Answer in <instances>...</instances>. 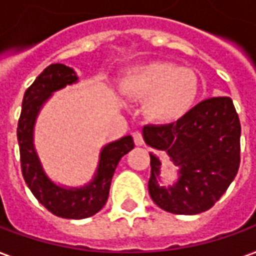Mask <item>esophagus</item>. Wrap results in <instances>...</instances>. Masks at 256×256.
<instances>
[{"mask_svg":"<svg viewBox=\"0 0 256 256\" xmlns=\"http://www.w3.org/2000/svg\"><path fill=\"white\" fill-rule=\"evenodd\" d=\"M133 138H134V143H136V146L144 144V140H143V136H142V133H140V132H134V133H133Z\"/></svg>","mask_w":256,"mask_h":256,"instance_id":"esophagus-1","label":"esophagus"}]
</instances>
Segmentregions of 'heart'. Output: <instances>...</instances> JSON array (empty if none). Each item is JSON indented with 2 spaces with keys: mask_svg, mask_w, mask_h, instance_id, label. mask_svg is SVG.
Listing matches in <instances>:
<instances>
[{
  "mask_svg": "<svg viewBox=\"0 0 256 256\" xmlns=\"http://www.w3.org/2000/svg\"><path fill=\"white\" fill-rule=\"evenodd\" d=\"M123 93L146 100V114L170 124L184 119L194 109L200 96L198 76L176 64L152 60L128 68L122 78Z\"/></svg>",
  "mask_w": 256,
  "mask_h": 256,
  "instance_id": "b5f03b06",
  "label": "heart"
}]
</instances>
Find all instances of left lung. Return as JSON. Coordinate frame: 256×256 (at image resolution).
Returning a JSON list of instances; mask_svg holds the SVG:
<instances>
[{
  "label": "left lung",
  "mask_w": 256,
  "mask_h": 256,
  "mask_svg": "<svg viewBox=\"0 0 256 256\" xmlns=\"http://www.w3.org/2000/svg\"><path fill=\"white\" fill-rule=\"evenodd\" d=\"M143 138L166 152L177 167L176 181L162 186V160L150 153V197L172 214L196 216L210 210L240 168L241 124L226 96L202 100L180 122L144 126Z\"/></svg>",
  "instance_id": "8db88e82"
}]
</instances>
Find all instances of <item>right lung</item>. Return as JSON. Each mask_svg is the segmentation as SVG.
<instances>
[{
    "mask_svg": "<svg viewBox=\"0 0 256 256\" xmlns=\"http://www.w3.org/2000/svg\"><path fill=\"white\" fill-rule=\"evenodd\" d=\"M78 82L79 76L75 69L64 64H54L44 69L24 94L22 110L16 128L21 168L26 186L48 211L70 220L88 218L100 211L109 197L112 177L120 158L134 147L130 134L103 146L93 177L80 187H68L49 177L34 142L36 119L54 93Z\"/></svg>",
    "mask_w": 256,
    "mask_h": 256,
    "instance_id": "add662e5",
    "label": "right lung"
}]
</instances>
